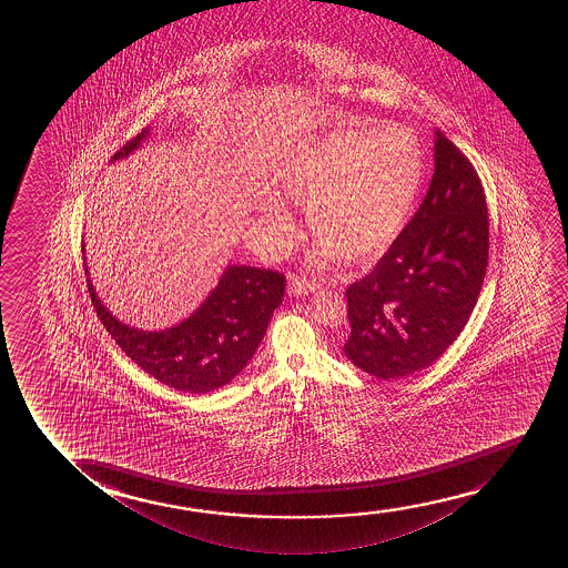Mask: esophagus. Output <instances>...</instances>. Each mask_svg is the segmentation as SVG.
<instances>
[{
  "mask_svg": "<svg viewBox=\"0 0 568 568\" xmlns=\"http://www.w3.org/2000/svg\"><path fill=\"white\" fill-rule=\"evenodd\" d=\"M316 291V283H311V281L306 280V277H301V275H288V293L295 296L308 295V293H314Z\"/></svg>",
  "mask_w": 568,
  "mask_h": 568,
  "instance_id": "34e87169",
  "label": "esophagus"
}]
</instances>
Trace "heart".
I'll use <instances>...</instances> for the list:
<instances>
[{"label": "heart", "mask_w": 568, "mask_h": 568, "mask_svg": "<svg viewBox=\"0 0 568 568\" xmlns=\"http://www.w3.org/2000/svg\"><path fill=\"white\" fill-rule=\"evenodd\" d=\"M423 153L402 130L381 133L342 128L306 141L287 156L281 195L306 210L320 256L366 264L382 256L402 233L423 182ZM280 244L295 239L296 225L280 202L265 203Z\"/></svg>", "instance_id": "obj_1"}]
</instances>
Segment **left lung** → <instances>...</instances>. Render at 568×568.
<instances>
[{"mask_svg": "<svg viewBox=\"0 0 568 568\" xmlns=\"http://www.w3.org/2000/svg\"><path fill=\"white\" fill-rule=\"evenodd\" d=\"M489 260V217L479 174L436 130L435 174L417 213L373 272L347 287L343 351L376 378L433 365L474 312Z\"/></svg>", "mask_w": 568, "mask_h": 568, "instance_id": "1", "label": "left lung"}]
</instances>
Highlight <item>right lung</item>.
Returning <instances> with one entry per match:
<instances>
[{
    "label": "right lung",
    "instance_id": "obj_1",
    "mask_svg": "<svg viewBox=\"0 0 568 568\" xmlns=\"http://www.w3.org/2000/svg\"><path fill=\"white\" fill-rule=\"evenodd\" d=\"M148 135L145 128L110 161L130 155ZM83 265L97 316L118 347L153 378L187 394L221 388L248 365L285 293L283 273L252 265H229L217 287L190 318L169 329L143 332L125 326L110 314L89 280L87 262Z\"/></svg>",
    "mask_w": 568,
    "mask_h": 568
}]
</instances>
